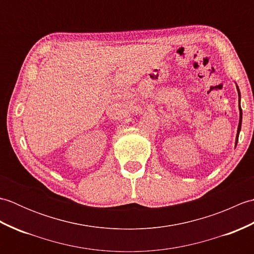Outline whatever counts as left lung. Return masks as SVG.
Segmentation results:
<instances>
[{
  "instance_id": "1",
  "label": "left lung",
  "mask_w": 254,
  "mask_h": 254,
  "mask_svg": "<svg viewBox=\"0 0 254 254\" xmlns=\"http://www.w3.org/2000/svg\"><path fill=\"white\" fill-rule=\"evenodd\" d=\"M236 87H237V91H238V96H239V124H238V130H237V135H236V144H235V147L237 146V143H238V138H239V133L241 131V122H242V109H241V106H240V99H241V95H240V90L238 85L236 84Z\"/></svg>"
}]
</instances>
